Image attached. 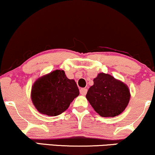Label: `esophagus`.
Here are the masks:
<instances>
[{
	"label": "esophagus",
	"mask_w": 155,
	"mask_h": 155,
	"mask_svg": "<svg viewBox=\"0 0 155 155\" xmlns=\"http://www.w3.org/2000/svg\"><path fill=\"white\" fill-rule=\"evenodd\" d=\"M87 89L86 88H81V90H80V93H81V95H85L87 93Z\"/></svg>",
	"instance_id": "1"
}]
</instances>
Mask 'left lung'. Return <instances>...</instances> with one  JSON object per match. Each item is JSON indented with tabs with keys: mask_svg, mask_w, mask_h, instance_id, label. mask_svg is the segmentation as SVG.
<instances>
[{
	"mask_svg": "<svg viewBox=\"0 0 155 155\" xmlns=\"http://www.w3.org/2000/svg\"><path fill=\"white\" fill-rule=\"evenodd\" d=\"M86 99L100 116L113 117L120 114L128 105L130 89L120 80L101 72L94 79Z\"/></svg>",
	"mask_w": 155,
	"mask_h": 155,
	"instance_id": "1",
	"label": "left lung"
}]
</instances>
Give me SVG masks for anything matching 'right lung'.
<instances>
[{
	"label": "right lung",
	"instance_id": "right-lung-1",
	"mask_svg": "<svg viewBox=\"0 0 155 155\" xmlns=\"http://www.w3.org/2000/svg\"><path fill=\"white\" fill-rule=\"evenodd\" d=\"M80 92L74 80L62 70H56L38 78L31 89V100L40 113L57 116L68 109Z\"/></svg>",
	"mask_w": 155,
	"mask_h": 155
}]
</instances>
